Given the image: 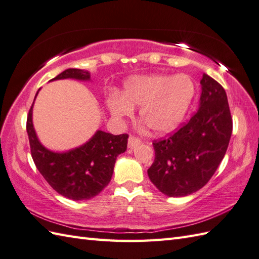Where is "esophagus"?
<instances>
[{"label": "esophagus", "mask_w": 259, "mask_h": 259, "mask_svg": "<svg viewBox=\"0 0 259 259\" xmlns=\"http://www.w3.org/2000/svg\"><path fill=\"white\" fill-rule=\"evenodd\" d=\"M140 143H141V140L139 139V137H136L134 135H131L128 137V147H131V149H133V147L139 145Z\"/></svg>", "instance_id": "34e87169"}]
</instances>
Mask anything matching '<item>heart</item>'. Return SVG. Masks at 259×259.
Segmentation results:
<instances>
[{
    "instance_id": "heart-1",
    "label": "heart",
    "mask_w": 259,
    "mask_h": 259,
    "mask_svg": "<svg viewBox=\"0 0 259 259\" xmlns=\"http://www.w3.org/2000/svg\"><path fill=\"white\" fill-rule=\"evenodd\" d=\"M194 86L187 76H141L125 82L122 96L112 95L107 106L116 118L130 117L133 107L140 108V118L157 134L176 128L188 110Z\"/></svg>"
}]
</instances>
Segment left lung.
<instances>
[{
    "mask_svg": "<svg viewBox=\"0 0 259 259\" xmlns=\"http://www.w3.org/2000/svg\"><path fill=\"white\" fill-rule=\"evenodd\" d=\"M200 105L186 124L153 141L151 182L167 197H184L208 183L228 149L233 118L224 87L203 73Z\"/></svg>",
    "mask_w": 259,
    "mask_h": 259,
    "instance_id": "1",
    "label": "left lung"
}]
</instances>
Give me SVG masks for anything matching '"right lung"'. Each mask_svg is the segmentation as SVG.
Here are the masks:
<instances>
[{
    "mask_svg": "<svg viewBox=\"0 0 259 259\" xmlns=\"http://www.w3.org/2000/svg\"><path fill=\"white\" fill-rule=\"evenodd\" d=\"M66 78L88 80L91 77L87 71L67 69L51 80ZM32 106L26 118V132L31 155L41 176L55 191L68 199L88 200L96 197L108 186L117 156L127 149L128 134L113 135L98 131L91 141L78 149L54 153L42 146L36 139Z\"/></svg>",
    "mask_w": 259,
    "mask_h": 259,
    "instance_id": "1",
    "label": "right lung"
}]
</instances>
